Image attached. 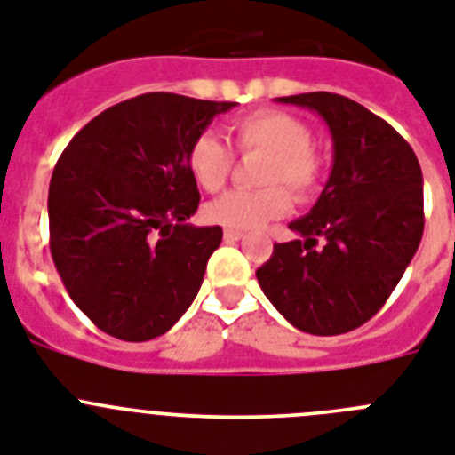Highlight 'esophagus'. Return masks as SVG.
<instances>
[{"label":"esophagus","mask_w":455,"mask_h":455,"mask_svg":"<svg viewBox=\"0 0 455 455\" xmlns=\"http://www.w3.org/2000/svg\"><path fill=\"white\" fill-rule=\"evenodd\" d=\"M243 231H238V228H224V240H231V243H234V240H240L243 238Z\"/></svg>","instance_id":"obj_1"}]
</instances>
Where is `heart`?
<instances>
[{"label":"heart","instance_id":"b5f03b06","mask_svg":"<svg viewBox=\"0 0 455 455\" xmlns=\"http://www.w3.org/2000/svg\"><path fill=\"white\" fill-rule=\"evenodd\" d=\"M228 136L240 152H266L259 182L263 189H234L205 205V220L224 228H254L289 212L291 198L310 201L323 185L326 159L312 143L310 124L277 108L251 110L228 122ZM187 169L198 187L217 192L234 169V152L212 133H201L187 150ZM287 188L284 190L283 187Z\"/></svg>","mask_w":455,"mask_h":455}]
</instances>
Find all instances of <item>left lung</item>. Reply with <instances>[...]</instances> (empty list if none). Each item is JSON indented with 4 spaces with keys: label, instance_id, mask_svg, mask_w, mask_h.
I'll return each mask as SVG.
<instances>
[{
    "label": "left lung",
    "instance_id": "1",
    "mask_svg": "<svg viewBox=\"0 0 455 455\" xmlns=\"http://www.w3.org/2000/svg\"><path fill=\"white\" fill-rule=\"evenodd\" d=\"M310 108L333 136V171L315 208L257 270L266 299L312 335H339L377 315L423 235V175L410 143L365 106L333 94L280 97Z\"/></svg>",
    "mask_w": 455,
    "mask_h": 455
}]
</instances>
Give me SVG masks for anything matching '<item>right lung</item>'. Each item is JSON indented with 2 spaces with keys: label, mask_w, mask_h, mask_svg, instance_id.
<instances>
[{
  "label": "right lung",
  "mask_w": 455,
  "mask_h": 455,
  "mask_svg": "<svg viewBox=\"0 0 455 455\" xmlns=\"http://www.w3.org/2000/svg\"><path fill=\"white\" fill-rule=\"evenodd\" d=\"M231 101L148 92L99 113L57 159L51 254L68 296L104 333L164 335L196 299L221 227H192L187 150Z\"/></svg>",
  "instance_id": "1"
}]
</instances>
